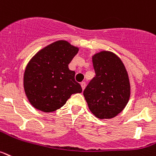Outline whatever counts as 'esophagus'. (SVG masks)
Here are the masks:
<instances>
[{
    "label": "esophagus",
    "mask_w": 156,
    "mask_h": 156,
    "mask_svg": "<svg viewBox=\"0 0 156 156\" xmlns=\"http://www.w3.org/2000/svg\"><path fill=\"white\" fill-rule=\"evenodd\" d=\"M80 85H81V87H82V90L83 91L85 88V87H86V83H85V82H81Z\"/></svg>",
    "instance_id": "1"
}]
</instances>
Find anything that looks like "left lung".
<instances>
[{"label": "left lung", "mask_w": 156, "mask_h": 156, "mask_svg": "<svg viewBox=\"0 0 156 156\" xmlns=\"http://www.w3.org/2000/svg\"><path fill=\"white\" fill-rule=\"evenodd\" d=\"M95 76L83 91L89 110L99 119H110L121 113L130 97L129 75L122 60L113 52L92 56Z\"/></svg>", "instance_id": "8db88e82"}]
</instances>
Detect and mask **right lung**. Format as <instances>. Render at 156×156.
I'll use <instances>...</instances> for the list:
<instances>
[{
    "label": "right lung",
    "mask_w": 156,
    "mask_h": 156,
    "mask_svg": "<svg viewBox=\"0 0 156 156\" xmlns=\"http://www.w3.org/2000/svg\"><path fill=\"white\" fill-rule=\"evenodd\" d=\"M79 51L65 40L50 44L30 60L23 75L26 96L34 108L53 112L66 103L73 94L82 92L69 64Z\"/></svg>",
    "instance_id": "add662e5"
}]
</instances>
